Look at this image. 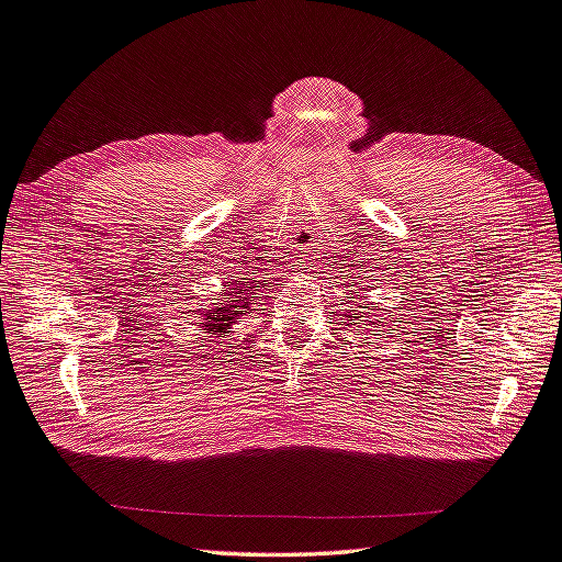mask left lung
Returning <instances> with one entry per match:
<instances>
[{"label": "left lung", "mask_w": 562, "mask_h": 562, "mask_svg": "<svg viewBox=\"0 0 562 562\" xmlns=\"http://www.w3.org/2000/svg\"><path fill=\"white\" fill-rule=\"evenodd\" d=\"M348 322H350V324H353V326H356V322H358V324H360V316H348Z\"/></svg>", "instance_id": "1"}]
</instances>
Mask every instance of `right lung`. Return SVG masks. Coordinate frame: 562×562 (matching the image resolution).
<instances>
[{
	"label": "right lung",
	"instance_id": "add662e5",
	"mask_svg": "<svg viewBox=\"0 0 562 562\" xmlns=\"http://www.w3.org/2000/svg\"><path fill=\"white\" fill-rule=\"evenodd\" d=\"M247 296L244 297L243 294ZM250 296L246 290H238V292H224L222 302L212 310H206L202 314V322H200V334H212V338H222L228 334V328L236 324L238 316H244L250 310ZM204 340V338H202Z\"/></svg>",
	"mask_w": 562,
	"mask_h": 562
}]
</instances>
